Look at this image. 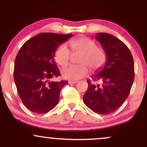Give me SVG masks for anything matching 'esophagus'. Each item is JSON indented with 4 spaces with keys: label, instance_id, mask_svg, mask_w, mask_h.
<instances>
[{
    "label": "esophagus",
    "instance_id": "34e87169",
    "mask_svg": "<svg viewBox=\"0 0 147 147\" xmlns=\"http://www.w3.org/2000/svg\"><path fill=\"white\" fill-rule=\"evenodd\" d=\"M77 83V81H74V80H69L68 84H75Z\"/></svg>",
    "mask_w": 147,
    "mask_h": 147
}]
</instances>
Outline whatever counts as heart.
<instances>
[{
	"mask_svg": "<svg viewBox=\"0 0 147 147\" xmlns=\"http://www.w3.org/2000/svg\"><path fill=\"white\" fill-rule=\"evenodd\" d=\"M69 45L73 53L80 54L78 59L79 65H70L61 71L62 76L65 79L77 80L88 72V68L92 70H98L104 65L106 55L103 49L98 48L92 40L86 37L72 39ZM71 57V52L65 45H59L55 52V58L57 63L65 66L68 63Z\"/></svg>",
	"mask_w": 147,
	"mask_h": 147,
	"instance_id": "1",
	"label": "heart"
}]
</instances>
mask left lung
<instances>
[{
  "instance_id": "left-lung-1",
  "label": "left lung",
  "mask_w": 147,
  "mask_h": 147,
  "mask_svg": "<svg viewBox=\"0 0 147 147\" xmlns=\"http://www.w3.org/2000/svg\"><path fill=\"white\" fill-rule=\"evenodd\" d=\"M95 38L106 52V61L91 77L93 82L101 84L88 79L83 99L93 112L109 115L119 109L129 96L134 81V62L129 49L117 37L100 32Z\"/></svg>"
}]
</instances>
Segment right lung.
<instances>
[{"label": "right lung", "mask_w": 147, "mask_h": 147, "mask_svg": "<svg viewBox=\"0 0 147 147\" xmlns=\"http://www.w3.org/2000/svg\"><path fill=\"white\" fill-rule=\"evenodd\" d=\"M72 36L41 33L28 40L18 51L14 62V82L23 104L32 112L46 113L59 103L61 90L68 83L50 81L60 76L55 55L59 45Z\"/></svg>", "instance_id": "1"}]
</instances>
